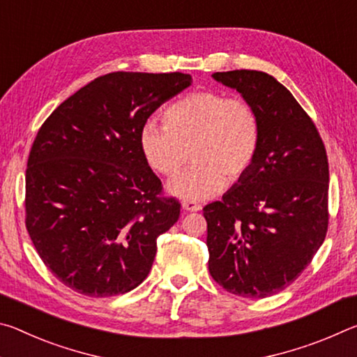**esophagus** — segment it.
I'll return each mask as SVG.
<instances>
[{"label": "esophagus", "instance_id": "34e87169", "mask_svg": "<svg viewBox=\"0 0 357 357\" xmlns=\"http://www.w3.org/2000/svg\"><path fill=\"white\" fill-rule=\"evenodd\" d=\"M183 208L185 211H192V213H197V211L202 209V204L197 203V202H193V200H184L183 202Z\"/></svg>", "mask_w": 357, "mask_h": 357}]
</instances>
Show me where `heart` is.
Segmentation results:
<instances>
[{
  "label": "heart",
  "mask_w": 357,
  "mask_h": 357,
  "mask_svg": "<svg viewBox=\"0 0 357 357\" xmlns=\"http://www.w3.org/2000/svg\"><path fill=\"white\" fill-rule=\"evenodd\" d=\"M258 114L249 102L206 89L174 102L165 112V126L149 121L140 130V148L151 168L174 176L189 157L193 165L173 178L168 190L187 200L215 195L225 178L244 176L257 157Z\"/></svg>",
  "instance_id": "heart-1"
}]
</instances>
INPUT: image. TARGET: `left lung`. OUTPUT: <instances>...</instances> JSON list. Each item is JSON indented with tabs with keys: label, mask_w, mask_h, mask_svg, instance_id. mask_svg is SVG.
Returning <instances> with one entry per match:
<instances>
[{
	"label": "left lung",
	"mask_w": 357,
	"mask_h": 357,
	"mask_svg": "<svg viewBox=\"0 0 357 357\" xmlns=\"http://www.w3.org/2000/svg\"><path fill=\"white\" fill-rule=\"evenodd\" d=\"M213 78L255 108L259 144L249 172L203 208L209 273L229 293L268 298L298 279L328 233V155L309 114L273 75L241 69Z\"/></svg>",
	"instance_id": "left-lung-1"
}]
</instances>
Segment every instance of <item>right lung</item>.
I'll use <instances>...</instances> for the list:
<instances>
[{"label":"right lung","mask_w":357,"mask_h":357,"mask_svg":"<svg viewBox=\"0 0 357 357\" xmlns=\"http://www.w3.org/2000/svg\"><path fill=\"white\" fill-rule=\"evenodd\" d=\"M181 72H112L66 99L42 124L28 157L26 229L59 282L84 296L124 294L146 279L157 238L181 204L140 148V130L190 86Z\"/></svg>","instance_id":"right-lung-1"}]
</instances>
